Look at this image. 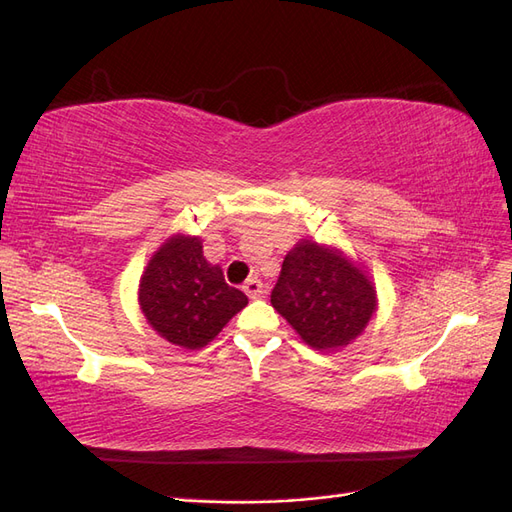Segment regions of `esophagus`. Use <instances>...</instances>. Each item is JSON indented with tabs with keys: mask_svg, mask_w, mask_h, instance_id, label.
I'll return each mask as SVG.
<instances>
[{
	"mask_svg": "<svg viewBox=\"0 0 512 512\" xmlns=\"http://www.w3.org/2000/svg\"><path fill=\"white\" fill-rule=\"evenodd\" d=\"M243 290H245V294L250 299H260L262 297V282L258 280V277H252V280L245 282Z\"/></svg>",
	"mask_w": 512,
	"mask_h": 512,
	"instance_id": "esophagus-1",
	"label": "esophagus"
}]
</instances>
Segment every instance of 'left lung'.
Wrapping results in <instances>:
<instances>
[{
	"label": "left lung",
	"instance_id": "1",
	"mask_svg": "<svg viewBox=\"0 0 512 512\" xmlns=\"http://www.w3.org/2000/svg\"><path fill=\"white\" fill-rule=\"evenodd\" d=\"M271 305L307 346L339 350L376 314V288L342 252L303 239L284 258Z\"/></svg>",
	"mask_w": 512,
	"mask_h": 512
}]
</instances>
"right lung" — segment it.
<instances>
[{"label": "right lung", "mask_w": 512, "mask_h": 512, "mask_svg": "<svg viewBox=\"0 0 512 512\" xmlns=\"http://www.w3.org/2000/svg\"><path fill=\"white\" fill-rule=\"evenodd\" d=\"M138 303L166 342L196 350L241 312L247 297L226 284L218 265H209L198 237L175 235L149 260L138 284Z\"/></svg>", "instance_id": "right-lung-1"}]
</instances>
